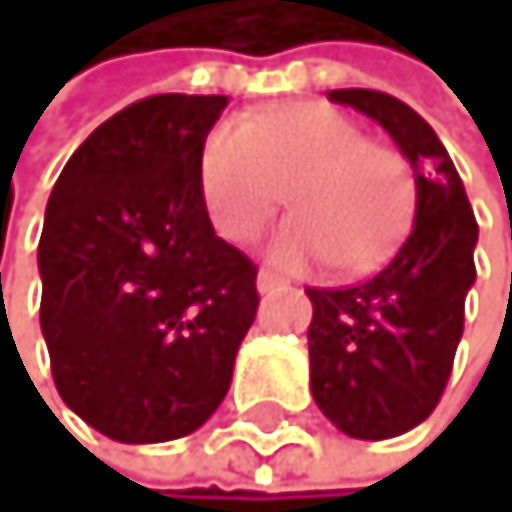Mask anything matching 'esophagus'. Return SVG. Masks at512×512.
<instances>
[{
  "instance_id": "34e87169",
  "label": "esophagus",
  "mask_w": 512,
  "mask_h": 512,
  "mask_svg": "<svg viewBox=\"0 0 512 512\" xmlns=\"http://www.w3.org/2000/svg\"><path fill=\"white\" fill-rule=\"evenodd\" d=\"M285 285H288L285 278L269 272V269H259V275H256V291H259V295H272V291H282Z\"/></svg>"
}]
</instances>
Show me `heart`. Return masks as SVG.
<instances>
[{
  "label": "heart",
  "mask_w": 512,
  "mask_h": 512,
  "mask_svg": "<svg viewBox=\"0 0 512 512\" xmlns=\"http://www.w3.org/2000/svg\"><path fill=\"white\" fill-rule=\"evenodd\" d=\"M301 217L278 230L272 256L288 269L368 272L394 253L413 221V176L362 124L323 102H295L221 124L201 150V195L230 243L253 240L285 205Z\"/></svg>",
  "instance_id": "obj_1"
}]
</instances>
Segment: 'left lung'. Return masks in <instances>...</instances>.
<instances>
[{
	"instance_id": "left-lung-1",
	"label": "left lung",
	"mask_w": 512,
	"mask_h": 512,
	"mask_svg": "<svg viewBox=\"0 0 512 512\" xmlns=\"http://www.w3.org/2000/svg\"><path fill=\"white\" fill-rule=\"evenodd\" d=\"M330 99L391 134L413 169L417 214L378 275L307 288L311 394L340 433L391 439L420 426L446 391L475 285L478 224L446 147L410 105L372 89H333Z\"/></svg>"
}]
</instances>
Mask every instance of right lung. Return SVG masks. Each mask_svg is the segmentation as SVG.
Masks as SVG:
<instances>
[{"instance_id":"1","label":"right lung","mask_w":512,"mask_h":512,"mask_svg":"<svg viewBox=\"0 0 512 512\" xmlns=\"http://www.w3.org/2000/svg\"><path fill=\"white\" fill-rule=\"evenodd\" d=\"M227 95H150L82 140L37 243L54 385L115 442H169L221 407L256 266L214 234L201 150Z\"/></svg>"}]
</instances>
